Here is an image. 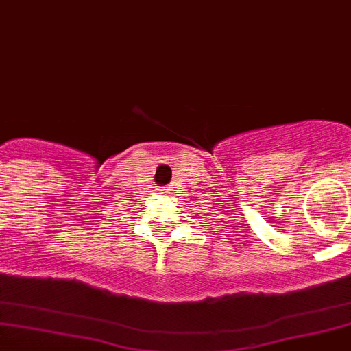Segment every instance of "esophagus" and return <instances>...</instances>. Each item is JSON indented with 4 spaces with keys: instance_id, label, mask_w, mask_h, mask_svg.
Segmentation results:
<instances>
[{
    "instance_id": "34e87169",
    "label": "esophagus",
    "mask_w": 351,
    "mask_h": 351,
    "mask_svg": "<svg viewBox=\"0 0 351 351\" xmlns=\"http://www.w3.org/2000/svg\"><path fill=\"white\" fill-rule=\"evenodd\" d=\"M160 192H162V194H171V187H164V189H159Z\"/></svg>"
}]
</instances>
